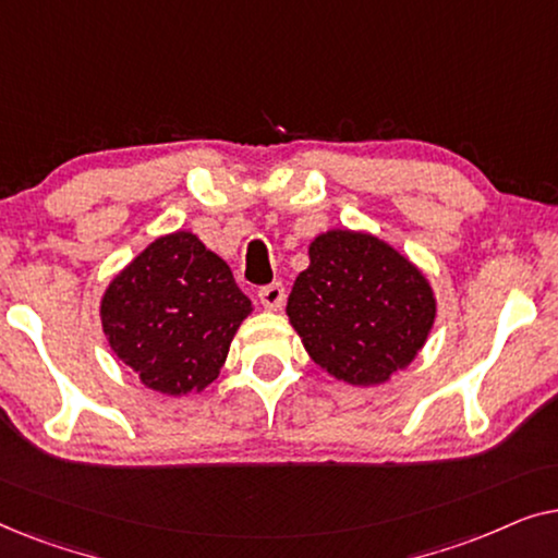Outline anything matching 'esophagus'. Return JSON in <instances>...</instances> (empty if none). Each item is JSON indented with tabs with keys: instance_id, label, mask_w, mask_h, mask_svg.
<instances>
[{
	"instance_id": "1",
	"label": "esophagus",
	"mask_w": 558,
	"mask_h": 558,
	"mask_svg": "<svg viewBox=\"0 0 558 558\" xmlns=\"http://www.w3.org/2000/svg\"><path fill=\"white\" fill-rule=\"evenodd\" d=\"M258 302H262L266 310L277 312L281 304H284V287H281L279 281H274L269 287H262L258 289Z\"/></svg>"
}]
</instances>
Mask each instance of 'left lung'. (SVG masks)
<instances>
[{
	"label": "left lung",
	"instance_id": "left-lung-1",
	"mask_svg": "<svg viewBox=\"0 0 558 558\" xmlns=\"http://www.w3.org/2000/svg\"><path fill=\"white\" fill-rule=\"evenodd\" d=\"M289 325L319 368L350 386H380L426 345L437 296L424 271L378 235L330 228L287 300Z\"/></svg>",
	"mask_w": 558,
	"mask_h": 558
}]
</instances>
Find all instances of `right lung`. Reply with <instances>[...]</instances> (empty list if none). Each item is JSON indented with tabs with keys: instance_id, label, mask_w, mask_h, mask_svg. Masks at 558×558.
<instances>
[{
	"instance_id": "right-lung-1",
	"label": "right lung",
	"mask_w": 558,
	"mask_h": 558,
	"mask_svg": "<svg viewBox=\"0 0 558 558\" xmlns=\"http://www.w3.org/2000/svg\"><path fill=\"white\" fill-rule=\"evenodd\" d=\"M251 310L231 266L193 231H174L109 281L98 315L111 350L142 386L178 399L218 378Z\"/></svg>"
}]
</instances>
